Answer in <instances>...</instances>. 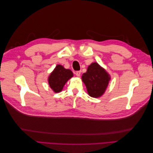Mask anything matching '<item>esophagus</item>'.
I'll list each match as a JSON object with an SVG mask.
<instances>
[{"mask_svg":"<svg viewBox=\"0 0 153 153\" xmlns=\"http://www.w3.org/2000/svg\"><path fill=\"white\" fill-rule=\"evenodd\" d=\"M75 74H76V75L77 76H80V74H81V71H76L75 73Z\"/></svg>","mask_w":153,"mask_h":153,"instance_id":"esophagus-1","label":"esophagus"}]
</instances>
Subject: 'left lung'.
Here are the masks:
<instances>
[{"instance_id": "obj_1", "label": "left lung", "mask_w": 153, "mask_h": 153, "mask_svg": "<svg viewBox=\"0 0 153 153\" xmlns=\"http://www.w3.org/2000/svg\"><path fill=\"white\" fill-rule=\"evenodd\" d=\"M82 79L89 95L92 98H99L104 94L110 76L98 63L93 62L88 66L87 72L82 75Z\"/></svg>"}]
</instances>
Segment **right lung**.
I'll return each instance as SVG.
<instances>
[{
    "mask_svg": "<svg viewBox=\"0 0 153 153\" xmlns=\"http://www.w3.org/2000/svg\"><path fill=\"white\" fill-rule=\"evenodd\" d=\"M73 76L70 69H65L58 64L48 77V84L55 92H61L68 80Z\"/></svg>",
    "mask_w": 153,
    "mask_h": 153,
    "instance_id": "1",
    "label": "right lung"
}]
</instances>
